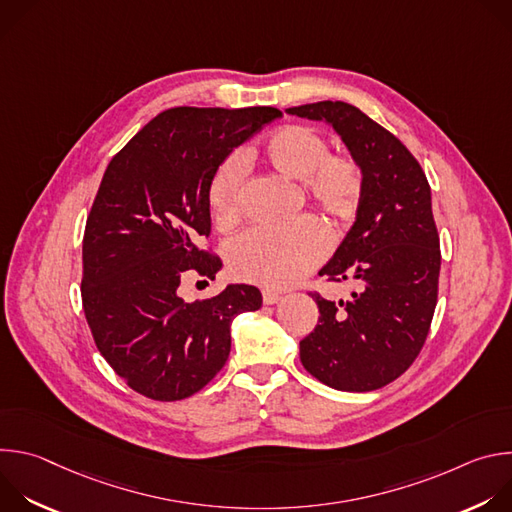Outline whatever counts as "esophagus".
I'll return each instance as SVG.
<instances>
[{"label":"esophagus","instance_id":"esophagus-1","mask_svg":"<svg viewBox=\"0 0 512 512\" xmlns=\"http://www.w3.org/2000/svg\"><path fill=\"white\" fill-rule=\"evenodd\" d=\"M281 300V296L277 294V291H271V289H263V304L265 306H273Z\"/></svg>","mask_w":512,"mask_h":512}]
</instances>
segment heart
<instances>
[{
    "mask_svg": "<svg viewBox=\"0 0 512 512\" xmlns=\"http://www.w3.org/2000/svg\"><path fill=\"white\" fill-rule=\"evenodd\" d=\"M261 158L281 176L304 180L308 198L332 221L350 218L364 192L360 162L348 152H328L326 137L302 123L275 129L261 145ZM245 166L241 156H229L208 184V210L218 229H229L241 218ZM326 231L314 218L285 227H257L237 237L229 247L233 273L263 287H287L300 281L326 257Z\"/></svg>",
    "mask_w": 512,
    "mask_h": 512,
    "instance_id": "obj_1",
    "label": "heart"
}]
</instances>
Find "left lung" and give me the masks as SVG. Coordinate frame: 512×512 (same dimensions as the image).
<instances>
[{
	"label": "left lung",
	"mask_w": 512,
	"mask_h": 512,
	"mask_svg": "<svg viewBox=\"0 0 512 512\" xmlns=\"http://www.w3.org/2000/svg\"><path fill=\"white\" fill-rule=\"evenodd\" d=\"M330 123L364 172L356 221L320 269L348 281L346 300L310 296L320 318L300 342L304 369L338 391H375L401 377L421 352L437 304L440 235L419 162L383 125L342 101L289 107Z\"/></svg>",
	"instance_id": "left-lung-1"
}]
</instances>
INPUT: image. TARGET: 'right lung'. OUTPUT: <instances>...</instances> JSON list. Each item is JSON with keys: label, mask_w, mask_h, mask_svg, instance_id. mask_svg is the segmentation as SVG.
Returning a JSON list of instances; mask_svg holds the SVG:
<instances>
[{"label": "right lung", "mask_w": 512, "mask_h": 512, "mask_svg": "<svg viewBox=\"0 0 512 512\" xmlns=\"http://www.w3.org/2000/svg\"><path fill=\"white\" fill-rule=\"evenodd\" d=\"M281 117L275 107H174L109 162L83 237L81 296L93 340L139 395L180 401L206 387L231 352V322L261 308L253 285L186 304L188 275L214 279L208 184L225 158Z\"/></svg>", "instance_id": "obj_1"}]
</instances>
